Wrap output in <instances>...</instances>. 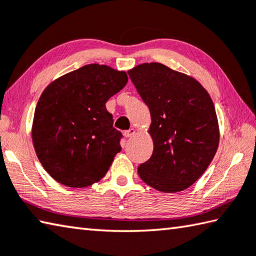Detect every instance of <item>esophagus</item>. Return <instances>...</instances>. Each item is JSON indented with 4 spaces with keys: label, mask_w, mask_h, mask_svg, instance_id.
Segmentation results:
<instances>
[{
    "label": "esophagus",
    "mask_w": 256,
    "mask_h": 256,
    "mask_svg": "<svg viewBox=\"0 0 256 256\" xmlns=\"http://www.w3.org/2000/svg\"><path fill=\"white\" fill-rule=\"evenodd\" d=\"M134 134H136V130L134 128H130V130H128V131L124 132L125 138H131L134 136Z\"/></svg>",
    "instance_id": "obj_1"
}]
</instances>
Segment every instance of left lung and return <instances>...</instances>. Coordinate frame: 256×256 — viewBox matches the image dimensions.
Instances as JSON below:
<instances>
[{
    "mask_svg": "<svg viewBox=\"0 0 256 256\" xmlns=\"http://www.w3.org/2000/svg\"><path fill=\"white\" fill-rule=\"evenodd\" d=\"M150 110L153 153L138 166L144 182L162 192L190 187L210 164L220 128L210 96L196 80L159 62L128 72Z\"/></svg>",
    "mask_w": 256,
    "mask_h": 256,
    "instance_id": "left-lung-1",
    "label": "left lung"
}]
</instances>
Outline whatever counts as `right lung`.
Here are the masks:
<instances>
[{"label":"right lung","instance_id":"1","mask_svg":"<svg viewBox=\"0 0 256 256\" xmlns=\"http://www.w3.org/2000/svg\"><path fill=\"white\" fill-rule=\"evenodd\" d=\"M125 72L86 64L52 82L36 104L32 141L44 170L62 184L100 180L118 153L122 133L105 103L126 85Z\"/></svg>","mask_w":256,"mask_h":256}]
</instances>
